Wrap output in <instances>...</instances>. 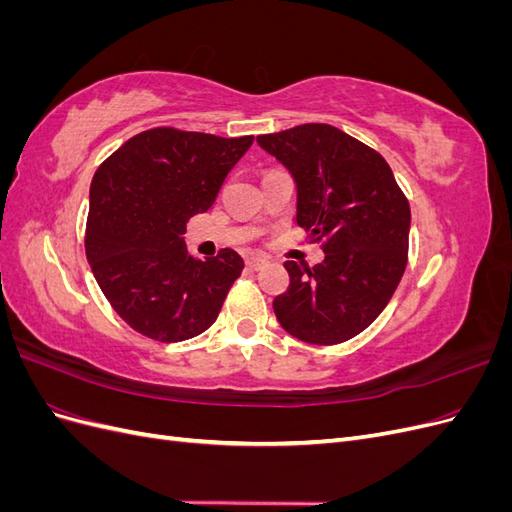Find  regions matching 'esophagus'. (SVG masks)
Instances as JSON below:
<instances>
[{"label": "esophagus", "instance_id": "obj_1", "mask_svg": "<svg viewBox=\"0 0 512 512\" xmlns=\"http://www.w3.org/2000/svg\"><path fill=\"white\" fill-rule=\"evenodd\" d=\"M245 262H247V267L254 269V271H260V269H265L269 265V260L260 258V256H250Z\"/></svg>", "mask_w": 512, "mask_h": 512}]
</instances>
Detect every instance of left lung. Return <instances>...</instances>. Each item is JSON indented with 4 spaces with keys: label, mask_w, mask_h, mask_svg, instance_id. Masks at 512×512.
Listing matches in <instances>:
<instances>
[{
    "label": "left lung",
    "mask_w": 512,
    "mask_h": 512,
    "mask_svg": "<svg viewBox=\"0 0 512 512\" xmlns=\"http://www.w3.org/2000/svg\"><path fill=\"white\" fill-rule=\"evenodd\" d=\"M258 145L297 183V224L322 241L314 269L286 260L290 286L273 301L307 344H342L374 322L408 265L410 205L376 149L329 123L262 134Z\"/></svg>",
    "instance_id": "8db88e82"
}]
</instances>
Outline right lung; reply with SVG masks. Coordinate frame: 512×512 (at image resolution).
<instances>
[{
    "label": "right lung",
    "mask_w": 512,
    "mask_h": 512,
    "mask_svg": "<svg viewBox=\"0 0 512 512\" xmlns=\"http://www.w3.org/2000/svg\"><path fill=\"white\" fill-rule=\"evenodd\" d=\"M254 136L153 128L132 136L96 170L89 190L85 254L104 297L134 331L183 342L207 331L243 271L224 247L198 260L185 224L205 213Z\"/></svg>",
    "instance_id": "1"
}]
</instances>
